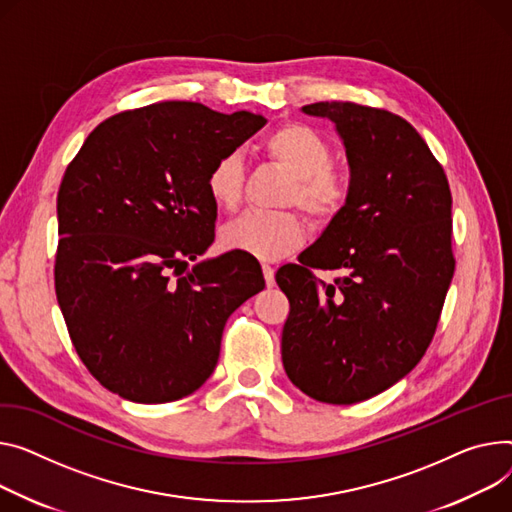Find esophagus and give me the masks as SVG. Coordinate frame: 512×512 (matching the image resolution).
<instances>
[{
  "mask_svg": "<svg viewBox=\"0 0 512 512\" xmlns=\"http://www.w3.org/2000/svg\"><path fill=\"white\" fill-rule=\"evenodd\" d=\"M261 269H263V278H265L267 288H271V286L276 284V278H274V267L267 265V263H263V265H261Z\"/></svg>",
  "mask_w": 512,
  "mask_h": 512,
  "instance_id": "esophagus-1",
  "label": "esophagus"
}]
</instances>
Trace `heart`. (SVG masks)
Returning <instances> with one entry per match:
<instances>
[{
    "label": "heart",
    "instance_id": "1",
    "mask_svg": "<svg viewBox=\"0 0 512 512\" xmlns=\"http://www.w3.org/2000/svg\"><path fill=\"white\" fill-rule=\"evenodd\" d=\"M263 154L292 177L284 203H296L313 222L329 224L344 214L352 197L346 170L331 164L327 138L304 123H286L265 135ZM206 187L222 210H234L245 193V166L238 154L218 158L206 177ZM304 222L294 212H247L222 230V245L251 257L274 261L298 249Z\"/></svg>",
    "mask_w": 512,
    "mask_h": 512
}]
</instances>
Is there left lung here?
<instances>
[{
	"instance_id": "8db88e82",
	"label": "left lung",
	"mask_w": 512,
	"mask_h": 512,
	"mask_svg": "<svg viewBox=\"0 0 512 512\" xmlns=\"http://www.w3.org/2000/svg\"><path fill=\"white\" fill-rule=\"evenodd\" d=\"M302 111L335 123L352 197L300 265L278 269L290 300L282 362L302 393L350 405L403 379L432 342L455 274L453 197L440 162L399 115L337 100ZM313 268L335 270L334 282Z\"/></svg>"
}]
</instances>
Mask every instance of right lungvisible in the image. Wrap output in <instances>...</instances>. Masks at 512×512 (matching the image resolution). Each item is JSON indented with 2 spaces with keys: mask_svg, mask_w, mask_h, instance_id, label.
<instances>
[{
  "mask_svg": "<svg viewBox=\"0 0 512 512\" xmlns=\"http://www.w3.org/2000/svg\"><path fill=\"white\" fill-rule=\"evenodd\" d=\"M265 125L247 111L166 100L102 121L57 193L55 294L92 377L135 403L177 401L210 379L226 319L265 286L214 243L206 177Z\"/></svg>",
  "mask_w": 512,
  "mask_h": 512,
  "instance_id": "obj_1",
  "label": "right lung"
}]
</instances>
